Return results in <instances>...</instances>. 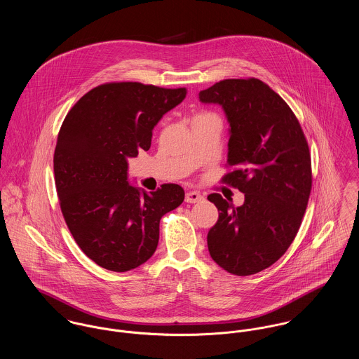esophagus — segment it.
<instances>
[{"instance_id":"1","label":"esophagus","mask_w":359,"mask_h":359,"mask_svg":"<svg viewBox=\"0 0 359 359\" xmlns=\"http://www.w3.org/2000/svg\"><path fill=\"white\" fill-rule=\"evenodd\" d=\"M201 201H203V195H201L198 191H189L185 195V202L187 203H198Z\"/></svg>"}]
</instances>
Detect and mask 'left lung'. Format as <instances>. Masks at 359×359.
I'll list each match as a JSON object with an SVG mask.
<instances>
[{"mask_svg":"<svg viewBox=\"0 0 359 359\" xmlns=\"http://www.w3.org/2000/svg\"><path fill=\"white\" fill-rule=\"evenodd\" d=\"M199 100L226 114L232 171L222 182L245 194L239 207L219 194L207 196L218 208L208 252L226 272L253 275L286 253L302 225L312 187L307 140L289 104L255 77L218 81Z\"/></svg>","mask_w":359,"mask_h":359,"instance_id":"obj_1","label":"left lung"}]
</instances>
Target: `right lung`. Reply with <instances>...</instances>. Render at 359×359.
<instances>
[{"label":"right lung","instance_id":"right-lung-1","mask_svg":"<svg viewBox=\"0 0 359 359\" xmlns=\"http://www.w3.org/2000/svg\"><path fill=\"white\" fill-rule=\"evenodd\" d=\"M187 88L123 81L101 84L66 114L53 154L55 187L66 225L84 255L126 272L154 256L161 217L184 202L177 184L154 192L128 184V157L149 151L164 113Z\"/></svg>","mask_w":359,"mask_h":359}]
</instances>
